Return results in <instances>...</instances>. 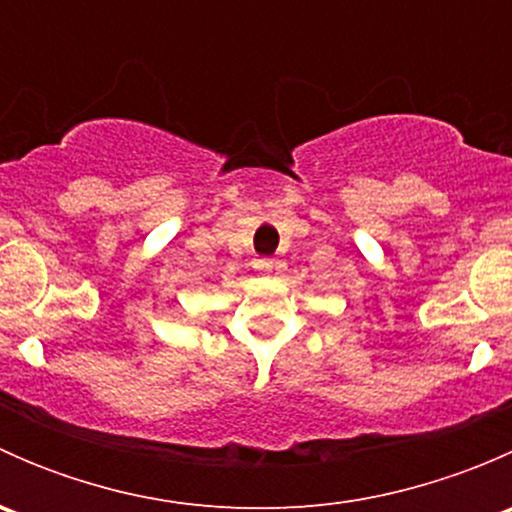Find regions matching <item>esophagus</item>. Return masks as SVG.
<instances>
[{"label": "esophagus", "mask_w": 512, "mask_h": 512, "mask_svg": "<svg viewBox=\"0 0 512 512\" xmlns=\"http://www.w3.org/2000/svg\"><path fill=\"white\" fill-rule=\"evenodd\" d=\"M272 267H275V262H272L270 257H257L255 260V270L260 272V275H270Z\"/></svg>", "instance_id": "1"}]
</instances>
